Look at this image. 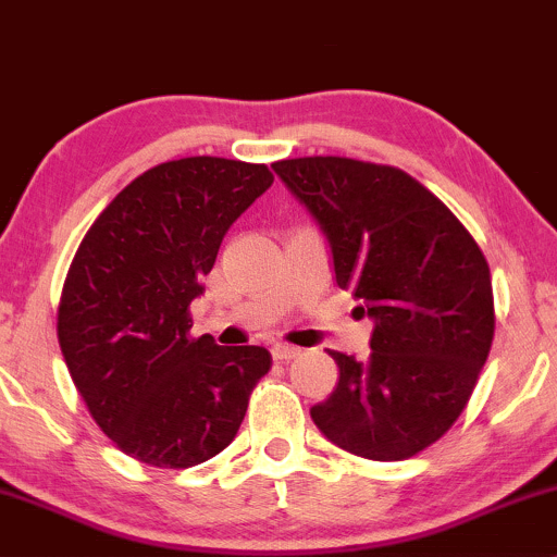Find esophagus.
Returning <instances> with one entry per match:
<instances>
[{
    "label": "esophagus",
    "instance_id": "1",
    "mask_svg": "<svg viewBox=\"0 0 557 557\" xmlns=\"http://www.w3.org/2000/svg\"><path fill=\"white\" fill-rule=\"evenodd\" d=\"M298 354H300V350L293 348V345H285V343H274L272 345V359L274 361H290V359H296Z\"/></svg>",
    "mask_w": 557,
    "mask_h": 557
}]
</instances>
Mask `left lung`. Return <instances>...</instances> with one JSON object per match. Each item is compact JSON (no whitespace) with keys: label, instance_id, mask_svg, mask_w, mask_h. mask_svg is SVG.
Segmentation results:
<instances>
[{"label":"left lung","instance_id":"left-lung-1","mask_svg":"<svg viewBox=\"0 0 557 557\" xmlns=\"http://www.w3.org/2000/svg\"><path fill=\"white\" fill-rule=\"evenodd\" d=\"M272 170L327 238L337 285L374 319L367 361L330 350L341 380L311 419L369 461L417 456L456 424L490 356L487 259L403 170L345 157L283 159Z\"/></svg>","mask_w":557,"mask_h":557}]
</instances>
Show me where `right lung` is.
Listing matches in <instances>:
<instances>
[{
  "instance_id": "1",
  "label": "right lung",
  "mask_w": 557,
  "mask_h": 557,
  "mask_svg": "<svg viewBox=\"0 0 557 557\" xmlns=\"http://www.w3.org/2000/svg\"><path fill=\"white\" fill-rule=\"evenodd\" d=\"M264 164L185 157L112 198L70 264L57 311L62 356L101 432L125 456L188 469L233 443L272 356L190 337L220 243L272 185Z\"/></svg>"
}]
</instances>
